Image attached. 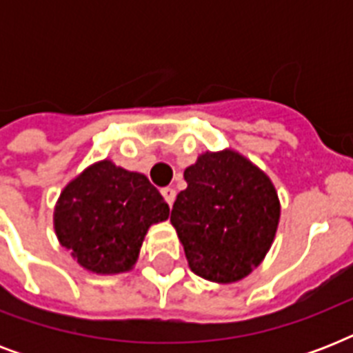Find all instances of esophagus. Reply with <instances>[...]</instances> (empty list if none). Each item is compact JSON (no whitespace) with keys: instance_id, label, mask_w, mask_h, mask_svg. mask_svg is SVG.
<instances>
[{"instance_id":"1","label":"esophagus","mask_w":353,"mask_h":353,"mask_svg":"<svg viewBox=\"0 0 353 353\" xmlns=\"http://www.w3.org/2000/svg\"><path fill=\"white\" fill-rule=\"evenodd\" d=\"M161 194H163V198H165V201L172 207V203H174V199H176V190L172 187H165L161 188Z\"/></svg>"}]
</instances>
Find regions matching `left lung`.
<instances>
[{
	"mask_svg": "<svg viewBox=\"0 0 353 353\" xmlns=\"http://www.w3.org/2000/svg\"><path fill=\"white\" fill-rule=\"evenodd\" d=\"M170 221L194 273L229 284L258 268L274 240L280 201L258 166L232 150L205 152L185 170Z\"/></svg>",
	"mask_w": 353,
	"mask_h": 353,
	"instance_id": "obj_1",
	"label": "left lung"
}]
</instances>
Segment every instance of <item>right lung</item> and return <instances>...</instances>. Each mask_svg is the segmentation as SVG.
I'll return each mask as SVG.
<instances>
[{
  "label": "right lung",
  "mask_w": 353,
  "mask_h": 353,
  "mask_svg": "<svg viewBox=\"0 0 353 353\" xmlns=\"http://www.w3.org/2000/svg\"><path fill=\"white\" fill-rule=\"evenodd\" d=\"M168 214V205L148 177L104 159L63 188L54 209V231L82 268L117 274L135 265L150 225Z\"/></svg>",
  "instance_id": "obj_1"
}]
</instances>
